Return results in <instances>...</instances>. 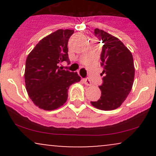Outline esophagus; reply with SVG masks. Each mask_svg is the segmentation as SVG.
<instances>
[{"instance_id":"1","label":"esophagus","mask_w":156,"mask_h":156,"mask_svg":"<svg viewBox=\"0 0 156 156\" xmlns=\"http://www.w3.org/2000/svg\"><path fill=\"white\" fill-rule=\"evenodd\" d=\"M83 82L84 83V84H86L87 86L92 85V83H91V81L89 80V78H85V79H83Z\"/></svg>"}]
</instances>
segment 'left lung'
I'll use <instances>...</instances> for the list:
<instances>
[{"instance_id": "1", "label": "left lung", "mask_w": 156, "mask_h": 156, "mask_svg": "<svg viewBox=\"0 0 156 156\" xmlns=\"http://www.w3.org/2000/svg\"><path fill=\"white\" fill-rule=\"evenodd\" d=\"M94 34L104 44L101 59L105 76L99 87L101 98L91 104L100 110L112 111L119 108L131 91L135 76L133 55L117 37L99 28L94 29Z\"/></svg>"}]
</instances>
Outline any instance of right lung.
<instances>
[{
  "mask_svg": "<svg viewBox=\"0 0 156 156\" xmlns=\"http://www.w3.org/2000/svg\"><path fill=\"white\" fill-rule=\"evenodd\" d=\"M73 30L59 29L41 39L26 58L25 83L28 96L35 105L46 111L62 106L68 89L79 82L77 73L61 69L58 64L69 62L68 40Z\"/></svg>",
  "mask_w": 156,
  "mask_h": 156,
  "instance_id": "obj_1",
  "label": "right lung"
}]
</instances>
